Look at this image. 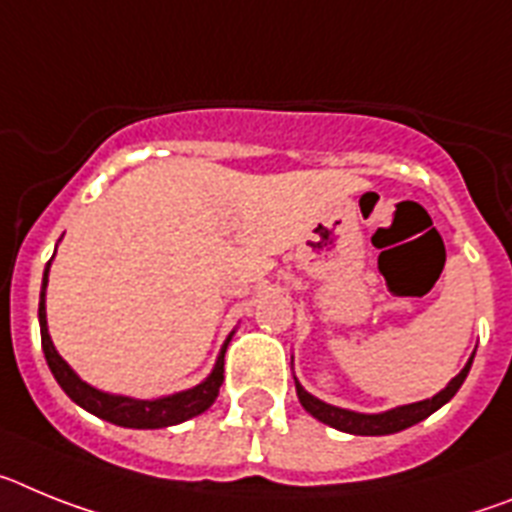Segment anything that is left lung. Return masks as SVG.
Returning a JSON list of instances; mask_svg holds the SVG:
<instances>
[{"mask_svg":"<svg viewBox=\"0 0 512 512\" xmlns=\"http://www.w3.org/2000/svg\"><path fill=\"white\" fill-rule=\"evenodd\" d=\"M471 361H474V355L469 358L461 373L456 379L448 381V386L443 391H438L433 399H422V402L415 404H404V407H394L389 412H379V415H363V412H353V410H342V407H332V404L322 402V399L311 397L309 391L296 381V394H299V402L304 404V410L309 415L317 417L319 422L324 425H330V428L342 430V433H353V435H389V433H399L404 428H412L420 420L433 415L435 410H441L443 404L461 389L464 384L466 373H469Z\"/></svg>","mask_w":512,"mask_h":512,"instance_id":"1","label":"left lung"}]
</instances>
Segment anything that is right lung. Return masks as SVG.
Instances as JSON below:
<instances>
[{
  "mask_svg": "<svg viewBox=\"0 0 512 512\" xmlns=\"http://www.w3.org/2000/svg\"><path fill=\"white\" fill-rule=\"evenodd\" d=\"M48 268L51 262L43 270V288H41V304H38V322H41V342L43 353H46V363L51 368L53 379L59 381L61 389L66 391V397L71 402H77L79 407H84L92 415L102 417V420L113 422V425H121V428H139V430H154V428H170L177 422H185L190 417L201 415L216 402L219 397V389L224 384V353L226 345H229L231 335L226 337L224 348H221L219 358H216V366L208 373V379L201 381L198 386L188 391H177L170 397L162 399H131L121 397V394H108V391H100L95 386H90L87 381H82L77 373L71 371L69 363L56 353L53 348L51 335H48V322H46V286H48Z\"/></svg>",
  "mask_w": 512,
  "mask_h": 512,
  "instance_id": "1",
  "label": "right lung"
}]
</instances>
